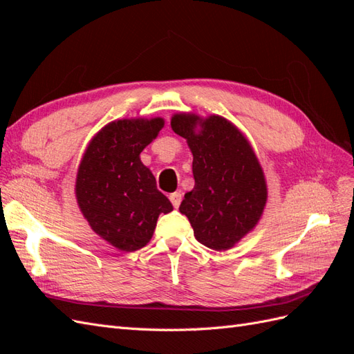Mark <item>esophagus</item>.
<instances>
[{
    "label": "esophagus",
    "instance_id": "esophagus-1",
    "mask_svg": "<svg viewBox=\"0 0 354 354\" xmlns=\"http://www.w3.org/2000/svg\"><path fill=\"white\" fill-rule=\"evenodd\" d=\"M181 198H183V195H181V192H174V194L169 195V201H171V203H173L174 208H178L180 202H181Z\"/></svg>",
    "mask_w": 354,
    "mask_h": 354
}]
</instances>
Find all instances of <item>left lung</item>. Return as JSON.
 Segmentation results:
<instances>
[{"instance_id":"left-lung-1","label":"left lung","mask_w":354,"mask_h":354,"mask_svg":"<svg viewBox=\"0 0 354 354\" xmlns=\"http://www.w3.org/2000/svg\"><path fill=\"white\" fill-rule=\"evenodd\" d=\"M171 128L186 138L194 155L195 187L178 209L198 242L216 251L230 250L255 227L266 207L259 159L246 137L223 116L202 120L195 113H176Z\"/></svg>"}]
</instances>
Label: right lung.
<instances>
[{"label":"right lung","instance_id":"add662e5","mask_svg":"<svg viewBox=\"0 0 354 354\" xmlns=\"http://www.w3.org/2000/svg\"><path fill=\"white\" fill-rule=\"evenodd\" d=\"M162 127V118L113 121L91 138L80 164L75 194L82 216L100 238L121 251L143 248L159 214L173 211L140 160Z\"/></svg>","mask_w":354,"mask_h":354}]
</instances>
